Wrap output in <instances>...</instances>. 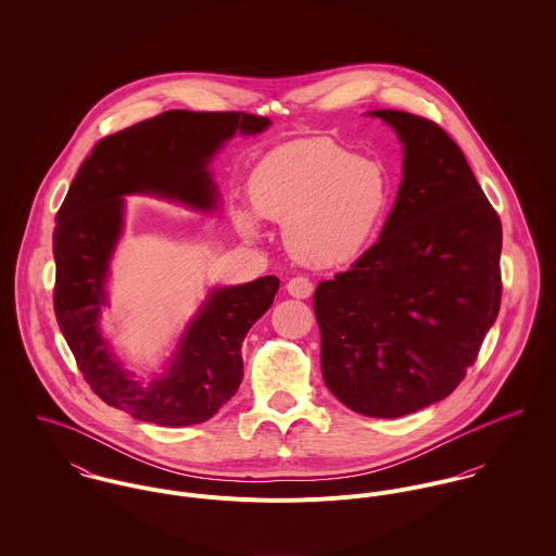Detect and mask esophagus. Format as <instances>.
I'll list each match as a JSON object with an SVG mask.
<instances>
[{
	"instance_id": "esophagus-1",
	"label": "esophagus",
	"mask_w": 556,
	"mask_h": 556,
	"mask_svg": "<svg viewBox=\"0 0 556 556\" xmlns=\"http://www.w3.org/2000/svg\"><path fill=\"white\" fill-rule=\"evenodd\" d=\"M287 291H289V295H293L298 300H308L315 291V285L304 276H295L287 282Z\"/></svg>"
}]
</instances>
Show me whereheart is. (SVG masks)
<instances>
[{"label": "heart", "mask_w": 556, "mask_h": 556, "mask_svg": "<svg viewBox=\"0 0 556 556\" xmlns=\"http://www.w3.org/2000/svg\"><path fill=\"white\" fill-rule=\"evenodd\" d=\"M252 210L285 223L289 252L315 267H331L362 254L379 236L392 203L388 168L329 139L282 146L261 160L248 181ZM243 233L254 218L236 212Z\"/></svg>", "instance_id": "1"}]
</instances>
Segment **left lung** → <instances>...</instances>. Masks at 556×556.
Instances as JSON below:
<instances>
[{
    "mask_svg": "<svg viewBox=\"0 0 556 556\" xmlns=\"http://www.w3.org/2000/svg\"><path fill=\"white\" fill-rule=\"evenodd\" d=\"M372 115L404 143V179L379 241L313 304L329 392L355 413L402 417L450 396L476 364L501 306L503 229L439 124Z\"/></svg>",
    "mask_w": 556,
    "mask_h": 556,
    "instance_id": "left-lung-1",
    "label": "left lung"
}]
</instances>
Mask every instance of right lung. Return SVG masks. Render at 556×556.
Here are the masks:
<instances>
[{"label":"right lung","mask_w":556,"mask_h":556,"mask_svg":"<svg viewBox=\"0 0 556 556\" xmlns=\"http://www.w3.org/2000/svg\"><path fill=\"white\" fill-rule=\"evenodd\" d=\"M269 124L252 113L173 109L100 139L83 160L55 218L53 308L83 379L109 406L177 428L210 419L236 396L243 377L241 342L274 304L276 276L214 291L166 375L150 386L135 381L113 359L98 313L106 302V267L122 231V197L150 192L212 210L216 188L205 166L214 152L236 130L256 135Z\"/></svg>","instance_id":"obj_1"}]
</instances>
